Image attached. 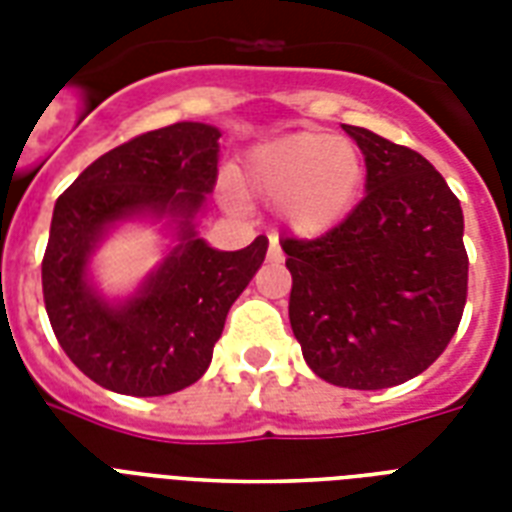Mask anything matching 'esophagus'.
Instances as JSON below:
<instances>
[{"mask_svg":"<svg viewBox=\"0 0 512 512\" xmlns=\"http://www.w3.org/2000/svg\"><path fill=\"white\" fill-rule=\"evenodd\" d=\"M268 260H271V263H281V260H284V255H281V247H279V239H276V236H271V247H268Z\"/></svg>","mask_w":512,"mask_h":512,"instance_id":"1","label":"esophagus"}]
</instances>
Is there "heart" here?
Listing matches in <instances>:
<instances>
[{
  "instance_id": "obj_1",
  "label": "heart",
  "mask_w": 512,
  "mask_h": 512,
  "mask_svg": "<svg viewBox=\"0 0 512 512\" xmlns=\"http://www.w3.org/2000/svg\"><path fill=\"white\" fill-rule=\"evenodd\" d=\"M241 188L276 204L281 223L300 236L332 231L356 204L364 156L348 138L295 132L252 148L241 164ZM228 196L236 193L228 188Z\"/></svg>"
}]
</instances>
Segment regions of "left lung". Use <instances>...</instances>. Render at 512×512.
<instances>
[{"mask_svg":"<svg viewBox=\"0 0 512 512\" xmlns=\"http://www.w3.org/2000/svg\"><path fill=\"white\" fill-rule=\"evenodd\" d=\"M366 162V196L319 239H284L289 324L321 380L382 390L425 372L468 300L462 207L417 151L342 124Z\"/></svg>","mask_w":512,"mask_h":512,"instance_id":"1","label":"left lung"}]
</instances>
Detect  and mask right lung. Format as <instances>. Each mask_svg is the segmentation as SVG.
Listing matches in <instances>:
<instances>
[{
	"label": "right lung",
	"instance_id": "right-lung-1",
	"mask_svg": "<svg viewBox=\"0 0 512 512\" xmlns=\"http://www.w3.org/2000/svg\"><path fill=\"white\" fill-rule=\"evenodd\" d=\"M220 130L177 122L127 140L92 162L52 212L42 260L44 308L66 356L124 396H170L207 372L225 316L263 265L268 239L212 249L193 215L217 183ZM140 214L178 217L181 244L127 304H106L86 281L102 233Z\"/></svg>",
	"mask_w": 512,
	"mask_h": 512
}]
</instances>
